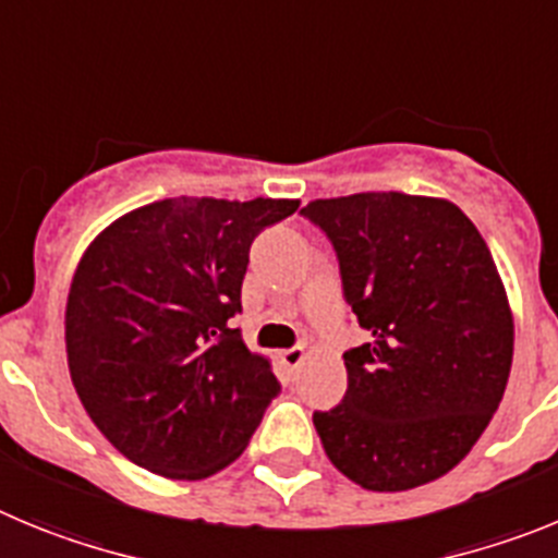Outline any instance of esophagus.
<instances>
[{"mask_svg": "<svg viewBox=\"0 0 558 558\" xmlns=\"http://www.w3.org/2000/svg\"><path fill=\"white\" fill-rule=\"evenodd\" d=\"M305 359V350L303 348H289V350H280L278 361L286 366V369H298Z\"/></svg>", "mask_w": 558, "mask_h": 558, "instance_id": "1", "label": "esophagus"}]
</instances>
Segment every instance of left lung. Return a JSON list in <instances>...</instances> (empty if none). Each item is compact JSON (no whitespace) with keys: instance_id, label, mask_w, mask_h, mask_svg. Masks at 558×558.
Returning a JSON list of instances; mask_svg holds the SVG:
<instances>
[{"instance_id":"8db88e82","label":"left lung","mask_w":558,"mask_h":558,"mask_svg":"<svg viewBox=\"0 0 558 558\" xmlns=\"http://www.w3.org/2000/svg\"><path fill=\"white\" fill-rule=\"evenodd\" d=\"M341 289L369 341L344 353L348 395L314 411L339 473L403 492L464 459L504 400L514 319L478 228L459 205L403 192L314 199Z\"/></svg>"}]
</instances>
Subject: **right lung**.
Segmentation results:
<instances>
[{
    "label": "right lung",
    "mask_w": 558,
    "mask_h": 558,
    "mask_svg": "<svg viewBox=\"0 0 558 558\" xmlns=\"http://www.w3.org/2000/svg\"><path fill=\"white\" fill-rule=\"evenodd\" d=\"M298 208L172 197L88 244L66 303L69 373L94 425L133 464L199 481L244 453L280 384L230 319L253 239Z\"/></svg>",
    "instance_id": "obj_1"
}]
</instances>
